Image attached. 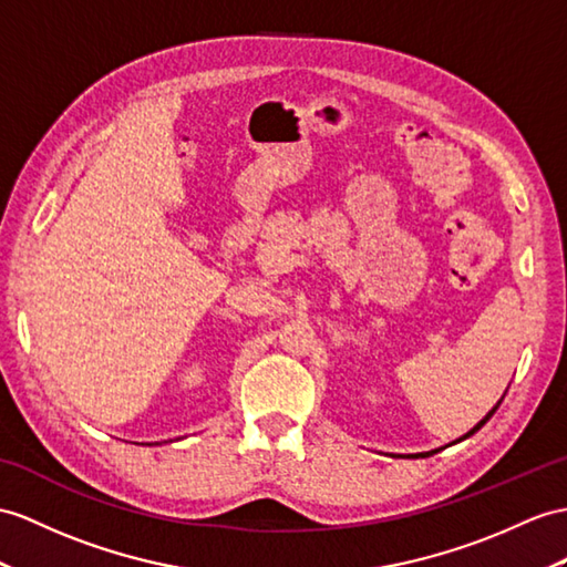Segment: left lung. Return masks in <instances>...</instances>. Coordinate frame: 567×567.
<instances>
[{
    "label": "left lung",
    "instance_id": "8db88e82",
    "mask_svg": "<svg viewBox=\"0 0 567 567\" xmlns=\"http://www.w3.org/2000/svg\"><path fill=\"white\" fill-rule=\"evenodd\" d=\"M505 392H507V390H505ZM503 396H505V394H503ZM503 396H501V402H503ZM501 402H498V404H495V406H493V409H491V411L486 413V416H483V419H481V421H478V423H476V425L472 427V431H468L466 435H462V437L457 440V443H462V440H466V437H472V435H474V433L478 431V427H481L483 423H486V421H488V419L493 416V413H495V409H498V406H501ZM435 452H437V450H433V452H421V454H416V457H427V454H435Z\"/></svg>",
    "mask_w": 567,
    "mask_h": 567
}]
</instances>
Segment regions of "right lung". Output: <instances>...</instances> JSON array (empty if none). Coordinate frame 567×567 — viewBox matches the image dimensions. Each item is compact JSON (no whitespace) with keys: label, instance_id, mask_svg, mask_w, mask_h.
Wrapping results in <instances>:
<instances>
[{"label":"right lung","instance_id":"right-lung-1","mask_svg":"<svg viewBox=\"0 0 567 567\" xmlns=\"http://www.w3.org/2000/svg\"><path fill=\"white\" fill-rule=\"evenodd\" d=\"M156 445H158V443H156Z\"/></svg>","mask_w":567,"mask_h":567}]
</instances>
